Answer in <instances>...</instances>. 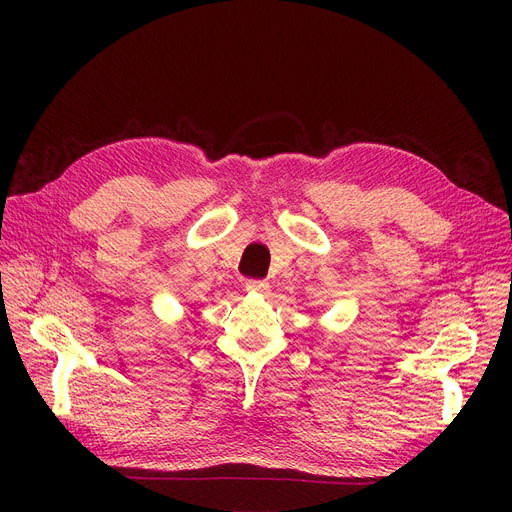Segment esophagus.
<instances>
[{
    "label": "esophagus",
    "mask_w": 512,
    "mask_h": 512,
    "mask_svg": "<svg viewBox=\"0 0 512 512\" xmlns=\"http://www.w3.org/2000/svg\"><path fill=\"white\" fill-rule=\"evenodd\" d=\"M245 288H247V292H258V294H267V292H269V284L262 282V280L247 282Z\"/></svg>",
    "instance_id": "34e87169"
}]
</instances>
